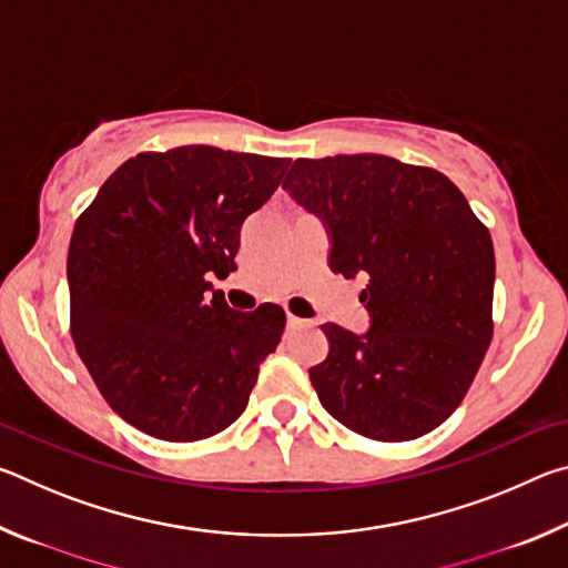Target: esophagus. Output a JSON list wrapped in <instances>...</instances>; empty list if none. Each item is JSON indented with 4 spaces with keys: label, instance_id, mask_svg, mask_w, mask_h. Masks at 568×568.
Returning a JSON list of instances; mask_svg holds the SVG:
<instances>
[{
    "label": "esophagus",
    "instance_id": "1",
    "mask_svg": "<svg viewBox=\"0 0 568 568\" xmlns=\"http://www.w3.org/2000/svg\"><path fill=\"white\" fill-rule=\"evenodd\" d=\"M303 325H307V321L297 318V315H293V313H287V328L295 331V328H303Z\"/></svg>",
    "mask_w": 568,
    "mask_h": 568
}]
</instances>
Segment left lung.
Here are the masks:
<instances>
[{"mask_svg":"<svg viewBox=\"0 0 568 568\" xmlns=\"http://www.w3.org/2000/svg\"><path fill=\"white\" fill-rule=\"evenodd\" d=\"M283 190L331 230V271L365 275L371 331H323L311 368L323 408L365 438L438 428L474 383L494 335L488 227L444 172L386 155L295 160Z\"/></svg>","mask_w":568,"mask_h":568,"instance_id":"obj_1","label":"left lung"}]
</instances>
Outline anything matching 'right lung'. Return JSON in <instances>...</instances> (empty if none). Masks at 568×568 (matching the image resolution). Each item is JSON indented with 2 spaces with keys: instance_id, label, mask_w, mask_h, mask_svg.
<instances>
[{
  "instance_id": "obj_1",
  "label": "right lung",
  "mask_w": 568,
  "mask_h": 568,
  "mask_svg": "<svg viewBox=\"0 0 568 568\" xmlns=\"http://www.w3.org/2000/svg\"><path fill=\"white\" fill-rule=\"evenodd\" d=\"M291 160L185 145L140 152L77 217L67 283L74 348L108 406L142 434L192 444L245 410L285 311L227 307L240 227Z\"/></svg>"
}]
</instances>
